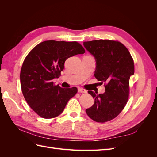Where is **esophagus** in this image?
I'll list each match as a JSON object with an SVG mask.
<instances>
[{"instance_id": "34e87169", "label": "esophagus", "mask_w": 157, "mask_h": 157, "mask_svg": "<svg viewBox=\"0 0 157 157\" xmlns=\"http://www.w3.org/2000/svg\"><path fill=\"white\" fill-rule=\"evenodd\" d=\"M78 92H80V93H86L87 91L85 89H83V88H78Z\"/></svg>"}]
</instances>
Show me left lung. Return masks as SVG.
Instances as JSON below:
<instances>
[{"label":"left lung","instance_id":"8db88e82","mask_svg":"<svg viewBox=\"0 0 157 157\" xmlns=\"http://www.w3.org/2000/svg\"><path fill=\"white\" fill-rule=\"evenodd\" d=\"M83 45L96 59L95 77L105 84L103 94L88 91L94 103L86 113L93 121L105 122L119 115L128 101L129 80L134 74V61L120 42L96 40L84 42Z\"/></svg>","mask_w":157,"mask_h":157}]
</instances>
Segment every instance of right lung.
Listing matches in <instances>:
<instances>
[{"label": "right lung", "mask_w": 157, "mask_h": 157, "mask_svg": "<svg viewBox=\"0 0 157 157\" xmlns=\"http://www.w3.org/2000/svg\"><path fill=\"white\" fill-rule=\"evenodd\" d=\"M85 52L77 42L46 40L36 45L23 61L20 82L23 96L37 115L52 118L62 113L77 88H63L54 84L64 69L65 61Z\"/></svg>", "instance_id": "right-lung-1"}]
</instances>
